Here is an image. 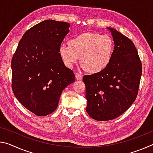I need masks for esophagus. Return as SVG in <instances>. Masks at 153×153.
<instances>
[{
    "label": "esophagus",
    "mask_w": 153,
    "mask_h": 153,
    "mask_svg": "<svg viewBox=\"0 0 153 153\" xmlns=\"http://www.w3.org/2000/svg\"><path fill=\"white\" fill-rule=\"evenodd\" d=\"M75 76H76V78L77 79H78V80H81V79H82V76L81 74L76 73V74H75Z\"/></svg>",
    "instance_id": "34e87169"
}]
</instances>
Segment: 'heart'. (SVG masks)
Returning <instances> with one entry per match:
<instances>
[{
	"instance_id": "b5f03b06",
	"label": "heart",
	"mask_w": 153,
	"mask_h": 153,
	"mask_svg": "<svg viewBox=\"0 0 153 153\" xmlns=\"http://www.w3.org/2000/svg\"><path fill=\"white\" fill-rule=\"evenodd\" d=\"M113 50L114 43L110 37L85 33L69 39L68 45L62 43L59 54L67 67H72L80 57V63L86 71L97 73L110 63Z\"/></svg>"
}]
</instances>
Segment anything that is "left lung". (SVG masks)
Segmentation results:
<instances>
[{
  "label": "left lung",
  "instance_id": "1",
  "mask_svg": "<svg viewBox=\"0 0 153 153\" xmlns=\"http://www.w3.org/2000/svg\"><path fill=\"white\" fill-rule=\"evenodd\" d=\"M108 29L114 42L110 63L100 72L82 78L88 102L86 110L99 121L114 119L129 109L137 96L142 72L132 41L115 29Z\"/></svg>",
  "mask_w": 153,
  "mask_h": 153
}]
</instances>
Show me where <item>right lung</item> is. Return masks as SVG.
Wrapping results in <instances>:
<instances>
[{"mask_svg":"<svg viewBox=\"0 0 153 153\" xmlns=\"http://www.w3.org/2000/svg\"><path fill=\"white\" fill-rule=\"evenodd\" d=\"M69 26L65 22L52 20L36 24L24 34L12 58L13 93L37 116L54 111L62 91L75 81L74 71L59 54Z\"/></svg>","mask_w":153,"mask_h":153,"instance_id":"obj_1","label":"right lung"}]
</instances>
